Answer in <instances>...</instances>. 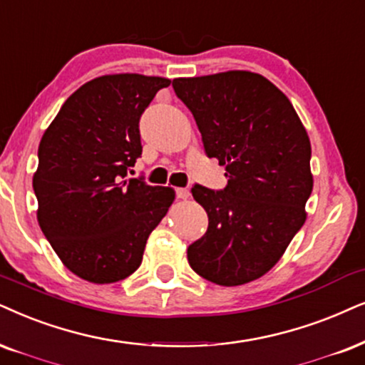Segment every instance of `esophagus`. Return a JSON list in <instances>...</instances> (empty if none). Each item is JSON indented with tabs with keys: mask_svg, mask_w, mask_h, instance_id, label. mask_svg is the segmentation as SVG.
Instances as JSON below:
<instances>
[{
	"mask_svg": "<svg viewBox=\"0 0 365 365\" xmlns=\"http://www.w3.org/2000/svg\"><path fill=\"white\" fill-rule=\"evenodd\" d=\"M188 197H190L188 188H177V198H180V200H187Z\"/></svg>",
	"mask_w": 365,
	"mask_h": 365,
	"instance_id": "obj_1",
	"label": "esophagus"
}]
</instances>
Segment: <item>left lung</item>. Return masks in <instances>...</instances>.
Wrapping results in <instances>:
<instances>
[{"instance_id": "1", "label": "left lung", "mask_w": 365, "mask_h": 365, "mask_svg": "<svg viewBox=\"0 0 365 365\" xmlns=\"http://www.w3.org/2000/svg\"><path fill=\"white\" fill-rule=\"evenodd\" d=\"M192 110L209 158L225 165L227 187L192 195L209 227L187 249L192 269L220 286L266 274L307 220L312 146L289 99L261 73L229 71L173 79Z\"/></svg>"}]
</instances>
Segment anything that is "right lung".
Instances as JSON below:
<instances>
[{
    "label": "right lung",
    "mask_w": 365,
    "mask_h": 365,
    "mask_svg": "<svg viewBox=\"0 0 365 365\" xmlns=\"http://www.w3.org/2000/svg\"><path fill=\"white\" fill-rule=\"evenodd\" d=\"M165 77L113 73L81 86L41 136L34 190L41 232L67 269L116 283L140 267L175 192L126 178L141 156L140 118Z\"/></svg>",
    "instance_id": "right-lung-1"
}]
</instances>
